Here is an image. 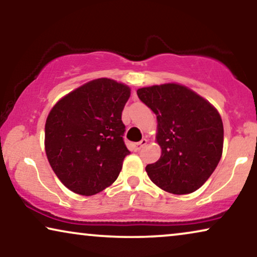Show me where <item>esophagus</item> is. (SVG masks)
<instances>
[{
  "mask_svg": "<svg viewBox=\"0 0 257 257\" xmlns=\"http://www.w3.org/2000/svg\"><path fill=\"white\" fill-rule=\"evenodd\" d=\"M147 142H149V140H147V139H143L142 142H139V143H136V144H133V150H135L136 152H137V151L142 150L143 147L146 145Z\"/></svg>",
  "mask_w": 257,
  "mask_h": 257,
  "instance_id": "esophagus-1",
  "label": "esophagus"
}]
</instances>
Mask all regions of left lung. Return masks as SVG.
Here are the masks:
<instances>
[{"label":"left lung","instance_id":"left-lung-1","mask_svg":"<svg viewBox=\"0 0 257 257\" xmlns=\"http://www.w3.org/2000/svg\"><path fill=\"white\" fill-rule=\"evenodd\" d=\"M139 99L157 115L160 159L146 166L158 187L172 194L199 189L222 156L223 124L205 98L180 84L167 83L137 90Z\"/></svg>","mask_w":257,"mask_h":257}]
</instances>
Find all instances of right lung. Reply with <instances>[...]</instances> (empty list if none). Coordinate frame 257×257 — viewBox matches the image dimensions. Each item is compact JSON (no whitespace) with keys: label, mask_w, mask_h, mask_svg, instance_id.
<instances>
[{"label":"right lung","mask_w":257,"mask_h":257,"mask_svg":"<svg viewBox=\"0 0 257 257\" xmlns=\"http://www.w3.org/2000/svg\"><path fill=\"white\" fill-rule=\"evenodd\" d=\"M131 90L98 78L58 100L45 122V153L62 184L80 195H93L117 180L130 153L121 112Z\"/></svg>","instance_id":"obj_1"}]
</instances>
